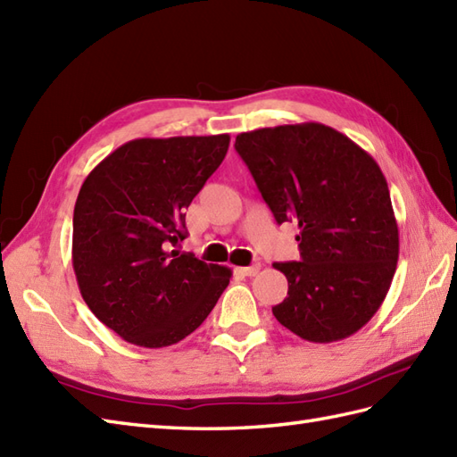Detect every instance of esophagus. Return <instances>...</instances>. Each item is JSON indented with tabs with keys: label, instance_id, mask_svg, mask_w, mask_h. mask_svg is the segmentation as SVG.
<instances>
[{
	"label": "esophagus",
	"instance_id": "34e87169",
	"mask_svg": "<svg viewBox=\"0 0 457 457\" xmlns=\"http://www.w3.org/2000/svg\"><path fill=\"white\" fill-rule=\"evenodd\" d=\"M260 263H253V265H248V267H238V271L242 273V275H246V277H253L255 273L260 271Z\"/></svg>",
	"mask_w": 457,
	"mask_h": 457
}]
</instances>
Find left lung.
<instances>
[{"label": "left lung", "instance_id": "left-lung-1", "mask_svg": "<svg viewBox=\"0 0 457 457\" xmlns=\"http://www.w3.org/2000/svg\"><path fill=\"white\" fill-rule=\"evenodd\" d=\"M235 147L275 220H296L300 262L273 263L288 293L273 316L312 343L357 333L382 306L399 230L380 166L316 121L246 131Z\"/></svg>", "mask_w": 457, "mask_h": 457}]
</instances>
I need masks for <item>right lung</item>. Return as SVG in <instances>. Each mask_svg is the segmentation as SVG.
Here are the masks:
<instances>
[{"label":"right lung","mask_w":457,"mask_h":457,"mask_svg":"<svg viewBox=\"0 0 457 457\" xmlns=\"http://www.w3.org/2000/svg\"><path fill=\"white\" fill-rule=\"evenodd\" d=\"M228 133L133 139L85 178L73 211V271L91 312L121 339L147 349L190 336L232 271L194 253L186 213L228 151Z\"/></svg>","instance_id":"1"}]
</instances>
